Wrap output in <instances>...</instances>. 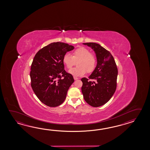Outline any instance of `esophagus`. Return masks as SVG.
Returning <instances> with one entry per match:
<instances>
[{
  "label": "esophagus",
  "mask_w": 150,
  "mask_h": 150,
  "mask_svg": "<svg viewBox=\"0 0 150 150\" xmlns=\"http://www.w3.org/2000/svg\"><path fill=\"white\" fill-rule=\"evenodd\" d=\"M74 79L75 80H76L78 79L79 78H77L76 76H74Z\"/></svg>",
  "instance_id": "1"
}]
</instances>
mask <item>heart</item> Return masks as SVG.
I'll list each match as a JSON object with an SVG mask.
<instances>
[{
  "instance_id": "b5f03b06",
  "label": "heart",
  "mask_w": 150,
  "mask_h": 150,
  "mask_svg": "<svg viewBox=\"0 0 150 150\" xmlns=\"http://www.w3.org/2000/svg\"><path fill=\"white\" fill-rule=\"evenodd\" d=\"M63 62L68 69H71L77 63V67L69 71V73L74 76H82L94 70L96 65V59L91 51L85 47H79L72 52V56L65 54Z\"/></svg>"
}]
</instances>
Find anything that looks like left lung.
Segmentation results:
<instances>
[{
    "label": "left lung",
    "mask_w": 150,
    "mask_h": 150,
    "mask_svg": "<svg viewBox=\"0 0 150 150\" xmlns=\"http://www.w3.org/2000/svg\"><path fill=\"white\" fill-rule=\"evenodd\" d=\"M92 49L96 54L97 65L92 74L89 76L90 81L86 78L81 79V91L84 100L88 105L98 107L105 105L111 99L117 86L118 70L114 58L109 51L100 45L93 43H85Z\"/></svg>",
    "instance_id": "obj_1"
}]
</instances>
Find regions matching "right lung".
Instances as JSON below:
<instances>
[{"mask_svg": "<svg viewBox=\"0 0 150 150\" xmlns=\"http://www.w3.org/2000/svg\"><path fill=\"white\" fill-rule=\"evenodd\" d=\"M74 48L67 43L53 42L35 54L30 72L31 86L38 99L45 105L57 107L66 98L74 79L64 70L63 58Z\"/></svg>", "mask_w": 150, "mask_h": 150, "instance_id": "right-lung-1", "label": "right lung"}]
</instances>
